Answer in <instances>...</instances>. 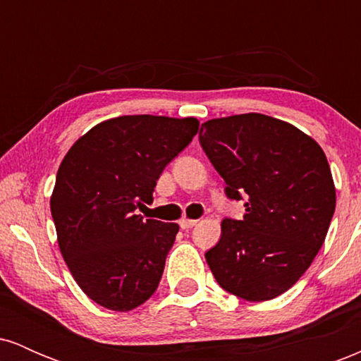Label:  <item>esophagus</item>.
<instances>
[{
    "label": "esophagus",
    "mask_w": 361,
    "mask_h": 361,
    "mask_svg": "<svg viewBox=\"0 0 361 361\" xmlns=\"http://www.w3.org/2000/svg\"><path fill=\"white\" fill-rule=\"evenodd\" d=\"M198 221H193V219H181L180 227L181 229H192L193 226H197Z\"/></svg>",
    "instance_id": "1"
}]
</instances>
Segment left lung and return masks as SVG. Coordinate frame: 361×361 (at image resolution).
<instances>
[{
	"label": "left lung",
	"instance_id": "8db88e82",
	"mask_svg": "<svg viewBox=\"0 0 361 361\" xmlns=\"http://www.w3.org/2000/svg\"><path fill=\"white\" fill-rule=\"evenodd\" d=\"M198 139L227 197L246 200L243 221H222L207 263L233 295L275 299L304 275L329 229L336 188L324 151L292 123L263 114L212 118Z\"/></svg>",
	"mask_w": 361,
	"mask_h": 361
}]
</instances>
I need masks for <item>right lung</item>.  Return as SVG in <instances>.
<instances>
[{"instance_id": "add662e5", "label": "right lung", "mask_w": 361, "mask_h": 361, "mask_svg": "<svg viewBox=\"0 0 361 361\" xmlns=\"http://www.w3.org/2000/svg\"><path fill=\"white\" fill-rule=\"evenodd\" d=\"M198 120L123 115L94 126L62 159L51 197L57 243L82 292L128 312L156 292L180 226L135 214L198 132Z\"/></svg>"}]
</instances>
